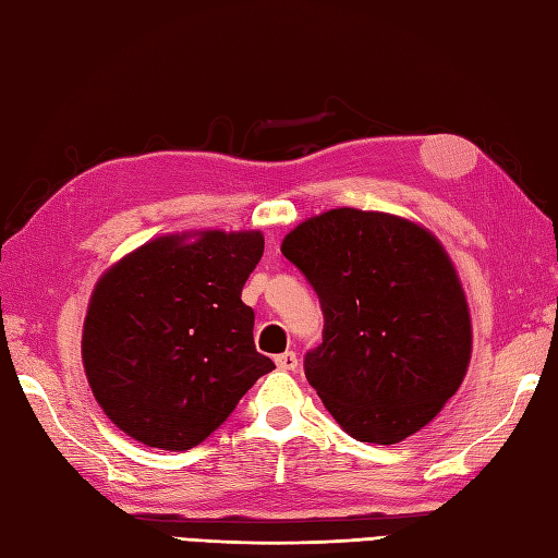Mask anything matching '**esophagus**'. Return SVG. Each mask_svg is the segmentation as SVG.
Wrapping results in <instances>:
<instances>
[{
	"label": "esophagus",
	"instance_id": "esophagus-1",
	"mask_svg": "<svg viewBox=\"0 0 558 558\" xmlns=\"http://www.w3.org/2000/svg\"><path fill=\"white\" fill-rule=\"evenodd\" d=\"M276 364H278V369H282V372H294V369H298L300 360H298V354H294V352H282L276 357Z\"/></svg>",
	"mask_w": 558,
	"mask_h": 558
}]
</instances>
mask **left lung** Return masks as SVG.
I'll return each mask as SVG.
<instances>
[{"label":"left lung","mask_w":558,"mask_h":558,"mask_svg":"<svg viewBox=\"0 0 558 558\" xmlns=\"http://www.w3.org/2000/svg\"><path fill=\"white\" fill-rule=\"evenodd\" d=\"M316 290L324 342L304 374L352 438L390 446L429 424L465 378L472 326L453 260L405 218L333 208L280 246Z\"/></svg>","instance_id":"1"}]
</instances>
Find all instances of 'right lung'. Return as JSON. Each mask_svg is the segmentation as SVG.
<instances>
[{
	"mask_svg": "<svg viewBox=\"0 0 558 558\" xmlns=\"http://www.w3.org/2000/svg\"><path fill=\"white\" fill-rule=\"evenodd\" d=\"M264 234L206 230L158 236L98 280L81 357L98 405L136 441L189 450L276 369L254 345L242 302Z\"/></svg>",
	"mask_w": 558,
	"mask_h": 558,
	"instance_id": "1",
	"label": "right lung"
}]
</instances>
